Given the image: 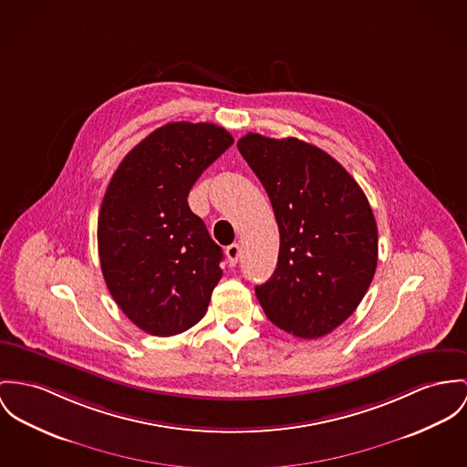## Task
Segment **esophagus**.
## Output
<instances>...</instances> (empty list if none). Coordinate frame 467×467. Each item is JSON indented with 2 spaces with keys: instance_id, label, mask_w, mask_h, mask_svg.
<instances>
[{
  "instance_id": "obj_1",
  "label": "esophagus",
  "mask_w": 467,
  "mask_h": 467,
  "mask_svg": "<svg viewBox=\"0 0 467 467\" xmlns=\"http://www.w3.org/2000/svg\"><path fill=\"white\" fill-rule=\"evenodd\" d=\"M240 245L238 244H233V245H229L227 249H225V255H227V263L231 265V266H234L236 263H238V259H240Z\"/></svg>"
}]
</instances>
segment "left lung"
I'll return each mask as SVG.
<instances>
[{
  "instance_id": "left-lung-1",
  "label": "left lung",
  "mask_w": 467,
  "mask_h": 467,
  "mask_svg": "<svg viewBox=\"0 0 467 467\" xmlns=\"http://www.w3.org/2000/svg\"><path fill=\"white\" fill-rule=\"evenodd\" d=\"M238 149L265 186L281 234L277 268L255 286L257 300L279 328L322 337L358 309L373 281L371 206L358 181L317 145L247 133Z\"/></svg>"
}]
</instances>
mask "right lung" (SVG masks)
<instances>
[{
  "label": "right lung",
  "mask_w": 467,
  "mask_h": 467,
  "mask_svg": "<svg viewBox=\"0 0 467 467\" xmlns=\"http://www.w3.org/2000/svg\"><path fill=\"white\" fill-rule=\"evenodd\" d=\"M234 142L210 122H169L117 167L98 218L103 277L122 313L152 336H176L208 311L223 257L188 193Z\"/></svg>",
  "instance_id": "right-lung-1"
}]
</instances>
